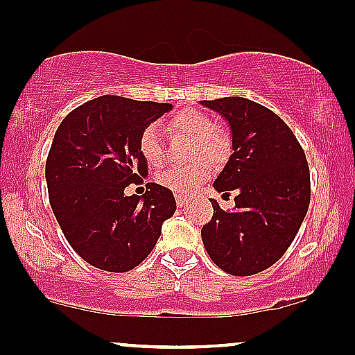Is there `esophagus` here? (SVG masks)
<instances>
[{"label": "esophagus", "mask_w": 355, "mask_h": 355, "mask_svg": "<svg viewBox=\"0 0 355 355\" xmlns=\"http://www.w3.org/2000/svg\"><path fill=\"white\" fill-rule=\"evenodd\" d=\"M176 203L178 207H184V205H188V198L181 196V194H176Z\"/></svg>", "instance_id": "esophagus-1"}]
</instances>
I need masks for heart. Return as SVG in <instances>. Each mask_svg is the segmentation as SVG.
I'll list each match as a JSON object with an SVG mask.
<instances>
[{"label":"heart","mask_w":355,"mask_h":355,"mask_svg":"<svg viewBox=\"0 0 355 355\" xmlns=\"http://www.w3.org/2000/svg\"><path fill=\"white\" fill-rule=\"evenodd\" d=\"M167 130L191 137V157L205 155L212 162H222L230 148L228 135L220 127L213 125L211 116L200 110L184 108L167 118ZM139 150L144 161L150 167H161L166 161V150L161 130L154 125L147 127L139 139ZM204 157L186 166H171L157 174V182L174 193H191L211 176L213 166Z\"/></svg>","instance_id":"1"}]
</instances>
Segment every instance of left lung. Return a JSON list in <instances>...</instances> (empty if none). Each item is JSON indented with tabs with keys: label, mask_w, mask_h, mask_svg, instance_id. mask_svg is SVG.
<instances>
[{
	"label": "left lung",
	"mask_w": 355,
	"mask_h": 355,
	"mask_svg": "<svg viewBox=\"0 0 355 355\" xmlns=\"http://www.w3.org/2000/svg\"><path fill=\"white\" fill-rule=\"evenodd\" d=\"M228 120L234 154L213 182L237 193L235 209L211 200L213 216L201 228L211 261L232 276H252L279 261L298 234L310 205V167L291 128L247 98L201 101Z\"/></svg>",
	"instance_id": "1"
}]
</instances>
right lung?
<instances>
[{
    "label": "right lung",
    "instance_id": "add662e5",
    "mask_svg": "<svg viewBox=\"0 0 355 355\" xmlns=\"http://www.w3.org/2000/svg\"><path fill=\"white\" fill-rule=\"evenodd\" d=\"M171 108L105 94L72 110L57 128L45 162L49 200L64 237L87 264L110 272L137 268L176 211L173 191L155 182L142 196L125 194L148 173L140 135Z\"/></svg>",
    "mask_w": 355,
    "mask_h": 355
}]
</instances>
